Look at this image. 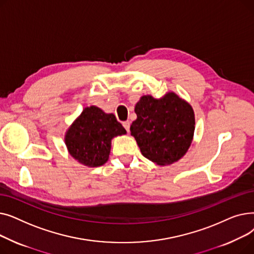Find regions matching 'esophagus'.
<instances>
[{
	"label": "esophagus",
	"instance_id": "34e87169",
	"mask_svg": "<svg viewBox=\"0 0 254 254\" xmlns=\"http://www.w3.org/2000/svg\"><path fill=\"white\" fill-rule=\"evenodd\" d=\"M123 126L125 127V128L127 129V131H129V127H130V123L128 122V120H127V122H124V123H123Z\"/></svg>",
	"mask_w": 254,
	"mask_h": 254
}]
</instances>
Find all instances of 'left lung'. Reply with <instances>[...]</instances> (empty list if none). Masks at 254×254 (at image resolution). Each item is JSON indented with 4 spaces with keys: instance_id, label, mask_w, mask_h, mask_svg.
Wrapping results in <instances>:
<instances>
[{
    "instance_id": "left-lung-1",
    "label": "left lung",
    "mask_w": 254,
    "mask_h": 254,
    "mask_svg": "<svg viewBox=\"0 0 254 254\" xmlns=\"http://www.w3.org/2000/svg\"><path fill=\"white\" fill-rule=\"evenodd\" d=\"M137 119L130 126L141 153L159 166L175 163L186 153L194 132L191 106L174 92L156 100L143 96L136 104Z\"/></svg>"
}]
</instances>
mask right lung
Returning <instances> with one entry per match:
<instances>
[{
    "mask_svg": "<svg viewBox=\"0 0 254 254\" xmlns=\"http://www.w3.org/2000/svg\"><path fill=\"white\" fill-rule=\"evenodd\" d=\"M127 134L115 115L106 114L96 106L85 108L65 135L70 154L87 167H100L109 158L111 139Z\"/></svg>",
    "mask_w": 254,
    "mask_h": 254,
    "instance_id": "1",
    "label": "right lung"
}]
</instances>
